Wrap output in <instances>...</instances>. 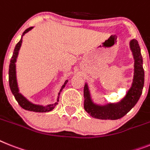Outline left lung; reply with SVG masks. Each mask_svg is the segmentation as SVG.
<instances>
[{
	"mask_svg": "<svg viewBox=\"0 0 150 150\" xmlns=\"http://www.w3.org/2000/svg\"><path fill=\"white\" fill-rule=\"evenodd\" d=\"M129 47L134 58V75L130 89L123 99L117 103L98 105L93 102L87 83L83 88L84 109L90 116L100 120H118L129 112L138 102L144 86V70L143 57L137 40H131Z\"/></svg>",
	"mask_w": 150,
	"mask_h": 150,
	"instance_id": "obj_1",
	"label": "left lung"
}]
</instances>
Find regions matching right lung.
<instances>
[{
  "instance_id": "right-lung-1",
  "label": "right lung",
  "mask_w": 150,
  "mask_h": 150,
  "mask_svg": "<svg viewBox=\"0 0 150 150\" xmlns=\"http://www.w3.org/2000/svg\"><path fill=\"white\" fill-rule=\"evenodd\" d=\"M33 28V27H30V28H28L27 30H25V31L23 32V34H22L21 39L18 43L17 44V45L15 46V48H14V50H13V56L11 57V62H10V66H9V86L10 88H11V92L13 93V95L15 97L16 100L18 103V104L21 106L22 108L26 110L29 111H33V112H49V111L53 110L54 109V107L56 106V105L58 104V102H59V96L60 94V92L62 91V90L65 87L66 84L67 83L68 80H66L64 83L62 85L61 88L60 90V92L58 93L57 96V102L54 104H49L47 105V106H41V105H37L33 104L31 102H30L28 99L24 97L23 95L19 92V88H18V85H17V76H16V61H17V56H18V53H19V50L21 47L22 44V38L23 36L26 33H28V31H30V30Z\"/></svg>"
}]
</instances>
